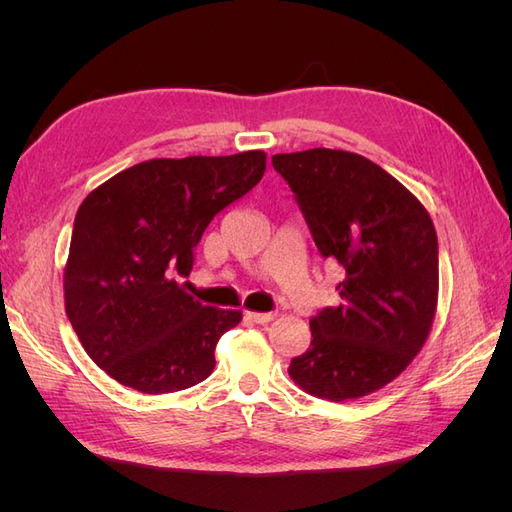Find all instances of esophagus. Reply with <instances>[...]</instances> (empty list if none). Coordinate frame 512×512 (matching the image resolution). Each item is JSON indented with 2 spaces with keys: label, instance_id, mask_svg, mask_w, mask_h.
<instances>
[{
  "label": "esophagus",
  "instance_id": "obj_1",
  "mask_svg": "<svg viewBox=\"0 0 512 512\" xmlns=\"http://www.w3.org/2000/svg\"><path fill=\"white\" fill-rule=\"evenodd\" d=\"M245 316L256 324H269L275 314H260V312H245Z\"/></svg>",
  "mask_w": 512,
  "mask_h": 512
}]
</instances>
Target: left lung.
<instances>
[{"instance_id": "left-lung-1", "label": "left lung", "mask_w": 512, "mask_h": 512, "mask_svg": "<svg viewBox=\"0 0 512 512\" xmlns=\"http://www.w3.org/2000/svg\"><path fill=\"white\" fill-rule=\"evenodd\" d=\"M322 258L344 269L339 303L309 320L288 374L305 393L348 401L380 391L425 346L438 309L436 228L406 185L359 153H277Z\"/></svg>"}]
</instances>
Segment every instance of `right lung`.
Returning a JSON list of instances; mask_svg holds the SVG:
<instances>
[{"mask_svg":"<svg viewBox=\"0 0 512 512\" xmlns=\"http://www.w3.org/2000/svg\"><path fill=\"white\" fill-rule=\"evenodd\" d=\"M265 168L260 149L156 158L87 194L64 269L66 314L91 361L119 384L160 395L211 376L215 346L241 312L200 305L177 277L190 275L209 222Z\"/></svg>","mask_w":512,"mask_h":512,"instance_id":"right-lung-1","label":"right lung"}]
</instances>
